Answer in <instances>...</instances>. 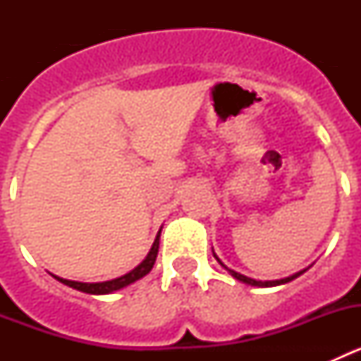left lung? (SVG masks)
I'll return each mask as SVG.
<instances>
[{"label": "left lung", "mask_w": 361, "mask_h": 361, "mask_svg": "<svg viewBox=\"0 0 361 361\" xmlns=\"http://www.w3.org/2000/svg\"><path fill=\"white\" fill-rule=\"evenodd\" d=\"M213 257L216 258V255L213 253ZM216 260H219V258H216ZM219 264H220V266H222V267H226L224 264L220 262V260H219ZM226 269H228V267H226ZM228 271H229V275L235 276V279L240 280V282L250 283V286H258V288H273V286H280V283H288V282H291V280H295L296 276H300V275H302V273H304V271H300V273H296V275H293V276H288V279H282V280H267V282H260V280H253V279H250V276L240 275V273H237V271H233V269H228Z\"/></svg>", "instance_id": "8db88e82"}]
</instances>
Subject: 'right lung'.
Listing matches in <instances>:
<instances>
[{"mask_svg": "<svg viewBox=\"0 0 361 361\" xmlns=\"http://www.w3.org/2000/svg\"><path fill=\"white\" fill-rule=\"evenodd\" d=\"M159 238H161V231L157 233V238H155V242H153L148 257H146L145 260H142V262L135 267V269H132L124 276H119V279L108 280V282H97V283L73 282V280L59 279V276H54V279H57L61 283L68 286V288L78 289V291H82V293H88V295H108V293L119 291V289L126 288V286L133 283L135 280L142 279V276H146L149 271H152L153 264H155V258H157V253H159Z\"/></svg>", "mask_w": 361, "mask_h": 361, "instance_id": "add662e5", "label": "right lung"}]
</instances>
